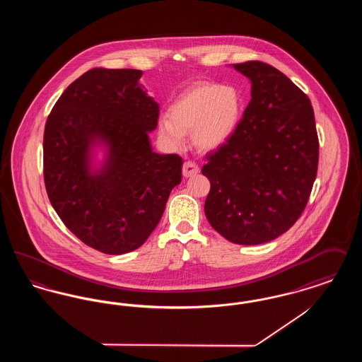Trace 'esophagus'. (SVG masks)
Returning a JSON list of instances; mask_svg holds the SVG:
<instances>
[{"label": "esophagus", "instance_id": "1", "mask_svg": "<svg viewBox=\"0 0 362 362\" xmlns=\"http://www.w3.org/2000/svg\"><path fill=\"white\" fill-rule=\"evenodd\" d=\"M182 173H183L185 177H189V176H194V175L199 173V167L194 161H186L183 164V171Z\"/></svg>", "mask_w": 362, "mask_h": 362}]
</instances>
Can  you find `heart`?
I'll return each instance as SVG.
<instances>
[{
  "mask_svg": "<svg viewBox=\"0 0 362 362\" xmlns=\"http://www.w3.org/2000/svg\"><path fill=\"white\" fill-rule=\"evenodd\" d=\"M240 111V98L233 88L197 84L179 96L171 114L160 115L158 132L173 148L185 146L186 133L192 132L195 146L210 152L232 137Z\"/></svg>",
  "mask_w": 362,
  "mask_h": 362,
  "instance_id": "heart-1",
  "label": "heart"
}]
</instances>
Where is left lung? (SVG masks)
<instances>
[{
	"instance_id": "8db88e82",
	"label": "left lung",
	"mask_w": 362,
	"mask_h": 362,
	"mask_svg": "<svg viewBox=\"0 0 362 362\" xmlns=\"http://www.w3.org/2000/svg\"><path fill=\"white\" fill-rule=\"evenodd\" d=\"M233 68L251 81V102L232 137L207 156L205 214L226 240H274L307 206L317 173L319 139L308 96L259 61Z\"/></svg>"
}]
</instances>
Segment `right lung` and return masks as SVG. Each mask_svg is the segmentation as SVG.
I'll return each instance as SVG.
<instances>
[{"label":"right lung","mask_w":362,"mask_h":362,"mask_svg":"<svg viewBox=\"0 0 362 362\" xmlns=\"http://www.w3.org/2000/svg\"><path fill=\"white\" fill-rule=\"evenodd\" d=\"M137 69L88 70L52 107L43 175L54 210L86 245L110 255L141 247L158 224L183 160L152 149L158 104ZM105 149L99 168L94 148Z\"/></svg>","instance_id":"right-lung-1"}]
</instances>
